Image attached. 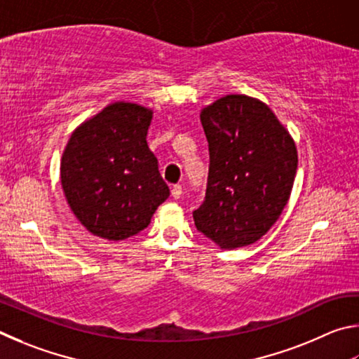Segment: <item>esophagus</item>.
<instances>
[{
  "label": "esophagus",
  "mask_w": 359,
  "mask_h": 359,
  "mask_svg": "<svg viewBox=\"0 0 359 359\" xmlns=\"http://www.w3.org/2000/svg\"><path fill=\"white\" fill-rule=\"evenodd\" d=\"M172 196H173V198H181V196H183V187H181L180 184H175L173 187H172Z\"/></svg>",
  "instance_id": "esophagus-1"
}]
</instances>
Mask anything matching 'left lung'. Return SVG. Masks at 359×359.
I'll use <instances>...</instances> for the list:
<instances>
[{"instance_id":"1","label":"left lung","mask_w":359,"mask_h":359,"mask_svg":"<svg viewBox=\"0 0 359 359\" xmlns=\"http://www.w3.org/2000/svg\"><path fill=\"white\" fill-rule=\"evenodd\" d=\"M200 121L210 172L194 222L222 249L249 246L273 227L290 198L297 144L266 104L244 94L205 107Z\"/></svg>"}]
</instances>
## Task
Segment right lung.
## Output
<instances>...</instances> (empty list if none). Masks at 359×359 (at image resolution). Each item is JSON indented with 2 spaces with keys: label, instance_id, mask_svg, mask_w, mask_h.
I'll use <instances>...</instances> for the list:
<instances>
[{
  "label": "right lung",
  "instance_id": "1",
  "mask_svg": "<svg viewBox=\"0 0 359 359\" xmlns=\"http://www.w3.org/2000/svg\"><path fill=\"white\" fill-rule=\"evenodd\" d=\"M153 110L107 105L72 132L61 157V186L80 224L121 241L148 227L170 189L147 143Z\"/></svg>",
  "mask_w": 359,
  "mask_h": 359
}]
</instances>
